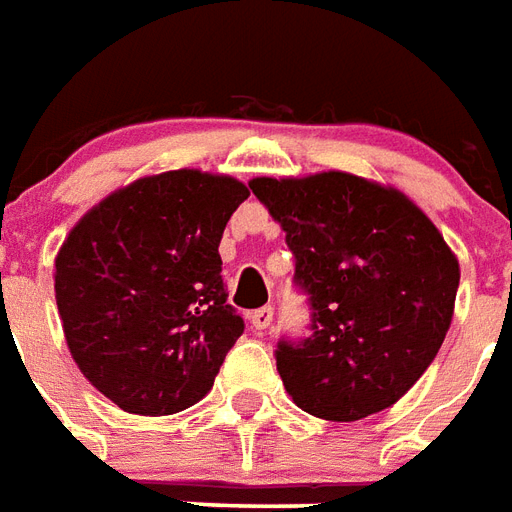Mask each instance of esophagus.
<instances>
[{"label": "esophagus", "instance_id": "obj_1", "mask_svg": "<svg viewBox=\"0 0 512 512\" xmlns=\"http://www.w3.org/2000/svg\"><path fill=\"white\" fill-rule=\"evenodd\" d=\"M249 320H252V328H255V331H266L268 325L274 323V309H271V306H263V309L252 312Z\"/></svg>", "mask_w": 512, "mask_h": 512}]
</instances>
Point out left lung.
Returning a JSON list of instances; mask_svg holds the SVG:
<instances>
[{
    "label": "left lung",
    "mask_w": 512,
    "mask_h": 512,
    "mask_svg": "<svg viewBox=\"0 0 512 512\" xmlns=\"http://www.w3.org/2000/svg\"><path fill=\"white\" fill-rule=\"evenodd\" d=\"M287 233L312 333L279 342L285 391L314 418L388 410L429 369L453 320L461 271L404 192L344 170L249 181Z\"/></svg>",
    "instance_id": "obj_1"
}]
</instances>
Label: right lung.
<instances>
[{
    "label": "right lung",
    "mask_w": 512,
    "mask_h": 512,
    "mask_svg": "<svg viewBox=\"0 0 512 512\" xmlns=\"http://www.w3.org/2000/svg\"><path fill=\"white\" fill-rule=\"evenodd\" d=\"M249 189L195 168L143 176L89 208L56 255L64 339L86 380L132 415H173L214 385L244 333L219 241Z\"/></svg>",
    "instance_id": "1"
}]
</instances>
